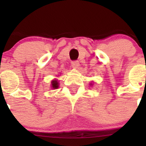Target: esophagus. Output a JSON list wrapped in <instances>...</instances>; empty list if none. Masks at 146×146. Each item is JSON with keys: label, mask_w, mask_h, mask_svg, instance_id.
<instances>
[{"label": "esophagus", "mask_w": 146, "mask_h": 146, "mask_svg": "<svg viewBox=\"0 0 146 146\" xmlns=\"http://www.w3.org/2000/svg\"><path fill=\"white\" fill-rule=\"evenodd\" d=\"M80 66V63L78 60H74V61L72 62V66L74 68V69H77Z\"/></svg>", "instance_id": "34e87169"}]
</instances>
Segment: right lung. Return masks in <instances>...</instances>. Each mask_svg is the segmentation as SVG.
Returning a JSON list of instances; mask_svg holds the SVG:
<instances>
[{
    "instance_id": "obj_1",
    "label": "right lung",
    "mask_w": 146,
    "mask_h": 146,
    "mask_svg": "<svg viewBox=\"0 0 146 146\" xmlns=\"http://www.w3.org/2000/svg\"><path fill=\"white\" fill-rule=\"evenodd\" d=\"M52 88L54 89L58 88V82H57V80L52 81Z\"/></svg>"
}]
</instances>
